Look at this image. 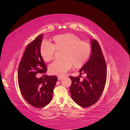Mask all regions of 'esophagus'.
<instances>
[{
  "mask_svg": "<svg viewBox=\"0 0 130 130\" xmlns=\"http://www.w3.org/2000/svg\"><path fill=\"white\" fill-rule=\"evenodd\" d=\"M64 78V77H63V76H57V78H58V80H62L63 78Z\"/></svg>",
  "mask_w": 130,
  "mask_h": 130,
  "instance_id": "34e87169",
  "label": "esophagus"
}]
</instances>
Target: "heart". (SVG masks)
I'll use <instances>...</instances> for the list:
<instances>
[{"label": "heart", "instance_id": "b5f03b06", "mask_svg": "<svg viewBox=\"0 0 130 130\" xmlns=\"http://www.w3.org/2000/svg\"><path fill=\"white\" fill-rule=\"evenodd\" d=\"M56 51H61L60 61H54L49 66L51 74L62 76L73 66L80 68L87 62L91 53L89 43L81 41L76 35L70 33L58 35L52 42H44L40 47V55L45 62L52 61Z\"/></svg>", "mask_w": 130, "mask_h": 130}]
</instances>
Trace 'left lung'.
<instances>
[{"instance_id":"8db88e82","label":"left lung","mask_w":130,"mask_h":130,"mask_svg":"<svg viewBox=\"0 0 130 130\" xmlns=\"http://www.w3.org/2000/svg\"><path fill=\"white\" fill-rule=\"evenodd\" d=\"M90 43L92 51L89 59L79 70L80 75L85 73L87 76L82 81L78 77H70L72 99L83 107H89L99 100L104 89L107 75V67L99 43L95 39L90 40Z\"/></svg>"}]
</instances>
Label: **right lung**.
Segmentation results:
<instances>
[{"instance_id": "obj_1", "label": "right lung", "mask_w": 130, "mask_h": 130, "mask_svg": "<svg viewBox=\"0 0 130 130\" xmlns=\"http://www.w3.org/2000/svg\"><path fill=\"white\" fill-rule=\"evenodd\" d=\"M43 34L27 46L19 64V87L24 99L31 106L41 108L52 101L53 90L57 81L56 76L37 78V73H45L46 67L40 55Z\"/></svg>"}]
</instances>
